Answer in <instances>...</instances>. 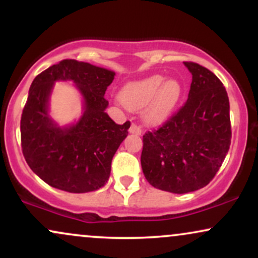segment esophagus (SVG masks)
Listing matches in <instances>:
<instances>
[{
    "label": "esophagus",
    "mask_w": 258,
    "mask_h": 258,
    "mask_svg": "<svg viewBox=\"0 0 258 258\" xmlns=\"http://www.w3.org/2000/svg\"><path fill=\"white\" fill-rule=\"evenodd\" d=\"M128 131H130V133H132V135L139 136L142 133V128H141V126L137 125V123H132Z\"/></svg>",
    "instance_id": "esophagus-1"
}]
</instances>
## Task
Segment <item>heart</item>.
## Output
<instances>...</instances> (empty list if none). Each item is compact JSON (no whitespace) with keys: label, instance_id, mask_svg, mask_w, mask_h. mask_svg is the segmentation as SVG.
<instances>
[{"label":"heart","instance_id":"b5f03b06","mask_svg":"<svg viewBox=\"0 0 258 258\" xmlns=\"http://www.w3.org/2000/svg\"><path fill=\"white\" fill-rule=\"evenodd\" d=\"M182 94L178 80L167 79L162 75H152L127 84L121 98L127 108L138 110L148 105L144 112L148 122L159 123L172 112Z\"/></svg>","mask_w":258,"mask_h":258}]
</instances>
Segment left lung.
I'll list each match as a JSON object with an SVG mask.
<instances>
[{
    "mask_svg": "<svg viewBox=\"0 0 258 258\" xmlns=\"http://www.w3.org/2000/svg\"><path fill=\"white\" fill-rule=\"evenodd\" d=\"M193 75L188 99L159 128L143 136L142 170L154 188L174 194L209 184L229 150V99L221 80L184 61Z\"/></svg>",
    "mask_w": 258,
    "mask_h": 258,
    "instance_id": "1",
    "label": "left lung"
}]
</instances>
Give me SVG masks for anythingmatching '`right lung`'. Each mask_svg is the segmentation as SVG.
<instances>
[{
  "mask_svg": "<svg viewBox=\"0 0 258 258\" xmlns=\"http://www.w3.org/2000/svg\"><path fill=\"white\" fill-rule=\"evenodd\" d=\"M114 76L104 68L64 59L32 81L20 120L22 150L31 170L53 188L87 193L108 182L112 156L131 126L117 125L105 112L104 94ZM59 79L74 81L85 100L82 119L68 127L48 115L49 94Z\"/></svg>",
  "mask_w": 258,
  "mask_h": 258,
  "instance_id": "add662e5",
  "label": "right lung"
}]
</instances>
